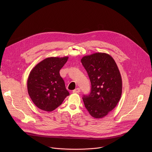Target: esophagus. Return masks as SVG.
<instances>
[{"label":"esophagus","mask_w":152,"mask_h":152,"mask_svg":"<svg viewBox=\"0 0 152 152\" xmlns=\"http://www.w3.org/2000/svg\"><path fill=\"white\" fill-rule=\"evenodd\" d=\"M80 91V90L79 88H76L75 90H74L73 91V92L74 93H79Z\"/></svg>","instance_id":"esophagus-1"}]
</instances>
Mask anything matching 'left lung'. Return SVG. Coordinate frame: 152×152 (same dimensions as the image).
Instances as JSON below:
<instances>
[{
  "label": "left lung",
  "instance_id": "left-lung-1",
  "mask_svg": "<svg viewBox=\"0 0 152 152\" xmlns=\"http://www.w3.org/2000/svg\"><path fill=\"white\" fill-rule=\"evenodd\" d=\"M91 84L88 96L82 99L86 109L94 118H102L115 107L122 93V79L111 56L95 53L81 59Z\"/></svg>",
  "mask_w": 152,
  "mask_h": 152
}]
</instances>
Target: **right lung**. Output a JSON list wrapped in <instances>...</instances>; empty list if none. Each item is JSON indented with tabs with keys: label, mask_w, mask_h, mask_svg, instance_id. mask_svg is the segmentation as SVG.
Wrapping results in <instances>:
<instances>
[{
	"label": "right lung",
	"mask_w": 152,
	"mask_h": 152,
	"mask_svg": "<svg viewBox=\"0 0 152 152\" xmlns=\"http://www.w3.org/2000/svg\"><path fill=\"white\" fill-rule=\"evenodd\" d=\"M68 56L50 57L39 62L28 76V94L35 105L48 112L55 110L70 94L59 71Z\"/></svg>",
	"instance_id": "1"
}]
</instances>
